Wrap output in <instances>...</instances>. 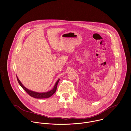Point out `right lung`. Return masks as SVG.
Returning a JSON list of instances; mask_svg holds the SVG:
<instances>
[{"mask_svg": "<svg viewBox=\"0 0 131 131\" xmlns=\"http://www.w3.org/2000/svg\"><path fill=\"white\" fill-rule=\"evenodd\" d=\"M17 79L18 80V82L19 83V84H20V85L23 88V89H24L25 90V91L31 97L35 98H49L50 97H51V96H52L56 92V90H57V86L58 83V82L59 81V79L57 81V82H56L54 88L48 92H45V93H38V92H35L32 91H31L28 89H27L26 87H25L23 84L21 83V82H20V81L19 80V79L18 78V77H17Z\"/></svg>", "mask_w": 131, "mask_h": 131, "instance_id": "1", "label": "right lung"}]
</instances>
